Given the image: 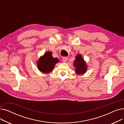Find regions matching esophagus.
Wrapping results in <instances>:
<instances>
[{"mask_svg":"<svg viewBox=\"0 0 124 124\" xmlns=\"http://www.w3.org/2000/svg\"><path fill=\"white\" fill-rule=\"evenodd\" d=\"M68 60V57H64L62 58V60L63 62H66Z\"/></svg>","mask_w":124,"mask_h":124,"instance_id":"obj_1","label":"esophagus"}]
</instances>
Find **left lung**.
Instances as JSON below:
<instances>
[{"label":"left lung","mask_w":124,"mask_h":124,"mask_svg":"<svg viewBox=\"0 0 124 124\" xmlns=\"http://www.w3.org/2000/svg\"><path fill=\"white\" fill-rule=\"evenodd\" d=\"M73 66L75 67V73L78 75L83 74L87 72V65L80 54H78L75 56Z\"/></svg>","instance_id":"1"}]
</instances>
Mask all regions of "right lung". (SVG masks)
<instances>
[{"label":"right lung","mask_w":124,"mask_h":124,"mask_svg":"<svg viewBox=\"0 0 124 124\" xmlns=\"http://www.w3.org/2000/svg\"><path fill=\"white\" fill-rule=\"evenodd\" d=\"M60 61L52 56V52L48 51L41 56L37 62V68L41 72L50 73L54 70L55 65Z\"/></svg>","instance_id":"add662e5"}]
</instances>
